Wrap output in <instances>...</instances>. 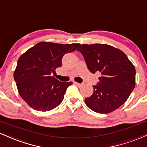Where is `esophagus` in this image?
<instances>
[{
  "label": "esophagus",
  "instance_id": "34e87169",
  "mask_svg": "<svg viewBox=\"0 0 147 147\" xmlns=\"http://www.w3.org/2000/svg\"><path fill=\"white\" fill-rule=\"evenodd\" d=\"M74 84H75V85H77V86H81L82 85V84H79V83H77V82H74Z\"/></svg>",
  "mask_w": 147,
  "mask_h": 147
}]
</instances>
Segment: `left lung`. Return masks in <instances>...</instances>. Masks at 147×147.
Segmentation results:
<instances>
[{"mask_svg":"<svg viewBox=\"0 0 147 147\" xmlns=\"http://www.w3.org/2000/svg\"><path fill=\"white\" fill-rule=\"evenodd\" d=\"M77 51L92 73H101L92 95L85 99L88 107L106 114L124 104L136 86V69L125 54L111 45L98 43L81 45Z\"/></svg>","mask_w":147,"mask_h":147,"instance_id":"8db88e82","label":"left lung"}]
</instances>
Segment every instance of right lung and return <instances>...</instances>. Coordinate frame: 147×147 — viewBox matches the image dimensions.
<instances>
[{
    "label": "right lung",
    "instance_id": "right-lung-1",
    "mask_svg": "<svg viewBox=\"0 0 147 147\" xmlns=\"http://www.w3.org/2000/svg\"><path fill=\"white\" fill-rule=\"evenodd\" d=\"M80 45L40 42L18 59L14 78L19 95L32 109L49 111L62 102L72 82H61L51 74L62 65V58Z\"/></svg>",
    "mask_w": 147,
    "mask_h": 147
}]
</instances>
